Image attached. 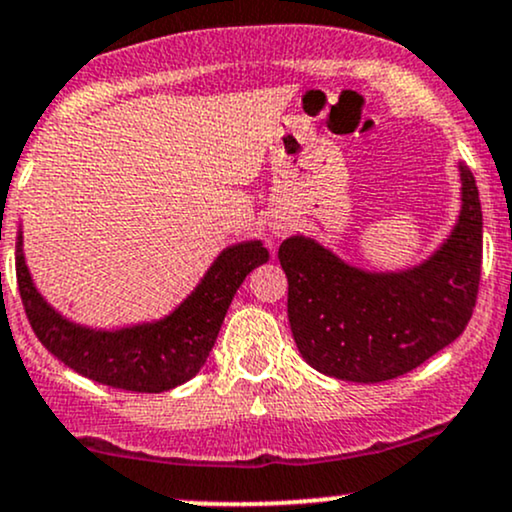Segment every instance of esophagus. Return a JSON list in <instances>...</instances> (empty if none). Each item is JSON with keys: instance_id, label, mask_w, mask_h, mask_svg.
<instances>
[{"instance_id": "esophagus-1", "label": "esophagus", "mask_w": 512, "mask_h": 512, "mask_svg": "<svg viewBox=\"0 0 512 512\" xmlns=\"http://www.w3.org/2000/svg\"><path fill=\"white\" fill-rule=\"evenodd\" d=\"M272 231H274V233H284V231H286V226H284V223H274Z\"/></svg>"}]
</instances>
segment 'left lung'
I'll list each match as a JSON object with an SVG mask.
<instances>
[{
  "label": "left lung",
  "instance_id": "1",
  "mask_svg": "<svg viewBox=\"0 0 512 512\" xmlns=\"http://www.w3.org/2000/svg\"><path fill=\"white\" fill-rule=\"evenodd\" d=\"M460 175V223L431 260L409 272H361L301 236L281 243L291 332L315 370L351 383H383L464 332L477 305L484 243L477 182L467 166Z\"/></svg>",
  "mask_w": 512,
  "mask_h": 512
}]
</instances>
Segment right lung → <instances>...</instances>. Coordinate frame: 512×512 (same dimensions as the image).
Masks as SVG:
<instances>
[{"label":"right lung","instance_id":"right-lung-1","mask_svg":"<svg viewBox=\"0 0 512 512\" xmlns=\"http://www.w3.org/2000/svg\"><path fill=\"white\" fill-rule=\"evenodd\" d=\"M267 257L269 252L257 240L223 250L173 315L120 332H93L57 315L35 291L23 262L21 236L16 243V281L35 337L64 366L117 390L166 392L199 373L238 286Z\"/></svg>","mask_w":512,"mask_h":512}]
</instances>
